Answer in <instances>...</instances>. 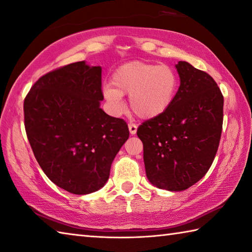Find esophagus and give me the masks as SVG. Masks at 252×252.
<instances>
[{"mask_svg": "<svg viewBox=\"0 0 252 252\" xmlns=\"http://www.w3.org/2000/svg\"><path fill=\"white\" fill-rule=\"evenodd\" d=\"M136 130H138V126L134 125V123H129V131L132 135L136 133Z\"/></svg>", "mask_w": 252, "mask_h": 252, "instance_id": "34e87169", "label": "esophagus"}]
</instances>
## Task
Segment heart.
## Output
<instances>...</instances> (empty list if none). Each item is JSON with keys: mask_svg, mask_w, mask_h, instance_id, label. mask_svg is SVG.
Instances as JSON below:
<instances>
[{"mask_svg": "<svg viewBox=\"0 0 252 252\" xmlns=\"http://www.w3.org/2000/svg\"><path fill=\"white\" fill-rule=\"evenodd\" d=\"M111 85L103 86L102 90L114 111H122V95L129 94L131 110L139 118L152 119L171 106L178 88V78L170 66L130 62L114 70Z\"/></svg>", "mask_w": 252, "mask_h": 252, "instance_id": "heart-1", "label": "heart"}]
</instances>
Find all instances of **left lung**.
<instances>
[{
  "label": "left lung",
  "mask_w": 252,
  "mask_h": 252,
  "mask_svg": "<svg viewBox=\"0 0 252 252\" xmlns=\"http://www.w3.org/2000/svg\"><path fill=\"white\" fill-rule=\"evenodd\" d=\"M175 67L181 85L171 106L142 123L136 134L148 180L161 189L181 191L212 166L222 130L223 97L207 72L187 62Z\"/></svg>",
  "instance_id": "1"
}]
</instances>
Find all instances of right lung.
Wrapping results in <instances>:
<instances>
[{"mask_svg":"<svg viewBox=\"0 0 252 252\" xmlns=\"http://www.w3.org/2000/svg\"><path fill=\"white\" fill-rule=\"evenodd\" d=\"M101 67L84 62L47 72L24 100V125L46 176L71 194L101 189L129 138L125 120L101 108Z\"/></svg>","mask_w":252,"mask_h":252,"instance_id":"add662e5","label":"right lung"}]
</instances>
